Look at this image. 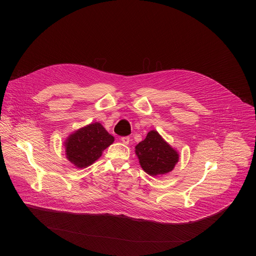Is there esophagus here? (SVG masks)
Wrapping results in <instances>:
<instances>
[{"mask_svg": "<svg viewBox=\"0 0 256 256\" xmlns=\"http://www.w3.org/2000/svg\"><path fill=\"white\" fill-rule=\"evenodd\" d=\"M120 140L124 142V144H128V142H130V136H122L120 138Z\"/></svg>", "mask_w": 256, "mask_h": 256, "instance_id": "esophagus-1", "label": "esophagus"}]
</instances>
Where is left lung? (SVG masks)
Wrapping results in <instances>:
<instances>
[{
  "label": "left lung",
  "mask_w": 256,
  "mask_h": 256,
  "mask_svg": "<svg viewBox=\"0 0 256 256\" xmlns=\"http://www.w3.org/2000/svg\"><path fill=\"white\" fill-rule=\"evenodd\" d=\"M136 154L144 171L151 176L172 171L178 162L177 152L156 130L149 132L146 138L136 146Z\"/></svg>",
  "instance_id": "1"
}]
</instances>
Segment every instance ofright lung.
<instances>
[{"label": "right lung", "mask_w": 256, "mask_h": 256, "mask_svg": "<svg viewBox=\"0 0 256 256\" xmlns=\"http://www.w3.org/2000/svg\"><path fill=\"white\" fill-rule=\"evenodd\" d=\"M114 142V138L99 122L91 124L70 134L64 142L66 155L78 168L93 164L102 151Z\"/></svg>", "instance_id": "1"}]
</instances>
